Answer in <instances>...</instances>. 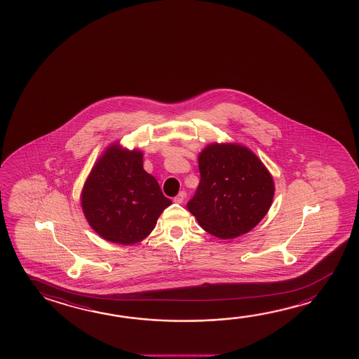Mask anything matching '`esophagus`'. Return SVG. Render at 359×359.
Returning <instances> with one entry per match:
<instances>
[{
  "label": "esophagus",
  "instance_id": "34e87169",
  "mask_svg": "<svg viewBox=\"0 0 359 359\" xmlns=\"http://www.w3.org/2000/svg\"><path fill=\"white\" fill-rule=\"evenodd\" d=\"M184 199H185V193H184V191H180V193L174 198V203H177V204H182Z\"/></svg>",
  "mask_w": 359,
  "mask_h": 359
}]
</instances>
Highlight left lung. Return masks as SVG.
Listing matches in <instances>:
<instances>
[{"instance_id": "obj_1", "label": "left lung", "mask_w": 359, "mask_h": 359, "mask_svg": "<svg viewBox=\"0 0 359 359\" xmlns=\"http://www.w3.org/2000/svg\"><path fill=\"white\" fill-rule=\"evenodd\" d=\"M199 187L187 208L209 234L220 239L247 234L269 210L273 177L248 147L208 145L199 155Z\"/></svg>"}]
</instances>
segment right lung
Wrapping results in <instances>:
<instances>
[{
  "label": "right lung",
  "mask_w": 359,
  "mask_h": 359,
  "mask_svg": "<svg viewBox=\"0 0 359 359\" xmlns=\"http://www.w3.org/2000/svg\"><path fill=\"white\" fill-rule=\"evenodd\" d=\"M159 182L142 168V153L114 144L95 164L81 193L91 228L107 241L130 245L147 238L170 205Z\"/></svg>",
  "instance_id": "right-lung-1"
}]
</instances>
